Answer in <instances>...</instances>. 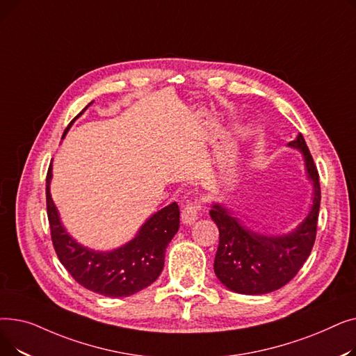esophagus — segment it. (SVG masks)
<instances>
[{
    "label": "esophagus",
    "instance_id": "1",
    "mask_svg": "<svg viewBox=\"0 0 356 356\" xmlns=\"http://www.w3.org/2000/svg\"><path fill=\"white\" fill-rule=\"evenodd\" d=\"M200 211V202L197 199L188 202V204L183 208L181 211V220L184 225H192V223L196 222Z\"/></svg>",
    "mask_w": 356,
    "mask_h": 356
}]
</instances>
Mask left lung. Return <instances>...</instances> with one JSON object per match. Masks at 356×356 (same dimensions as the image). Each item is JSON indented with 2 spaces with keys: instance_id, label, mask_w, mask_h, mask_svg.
Masks as SVG:
<instances>
[{
  "instance_id": "obj_1",
  "label": "left lung",
  "mask_w": 356,
  "mask_h": 356,
  "mask_svg": "<svg viewBox=\"0 0 356 356\" xmlns=\"http://www.w3.org/2000/svg\"><path fill=\"white\" fill-rule=\"evenodd\" d=\"M300 152L313 186L309 213L287 234L267 235L248 228L223 203L213 202L211 218L219 229L213 270L219 282L239 294H267L286 286L309 258L321 208L319 173L302 134L287 144Z\"/></svg>"
}]
</instances>
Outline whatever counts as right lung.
<instances>
[{
	"instance_id": "obj_1",
	"label": "right lung",
	"mask_w": 356,
	"mask_h": 356,
	"mask_svg": "<svg viewBox=\"0 0 356 356\" xmlns=\"http://www.w3.org/2000/svg\"><path fill=\"white\" fill-rule=\"evenodd\" d=\"M90 104L70 121L62 138ZM51 170L50 163L46 179V202L51 241L60 263L70 275L85 289L108 297H128L153 284L163 271L165 248L180 227L177 203L173 202L153 213L140 227L136 236L124 245L109 251L92 250L82 245L63 227L50 195Z\"/></svg>"
}]
</instances>
